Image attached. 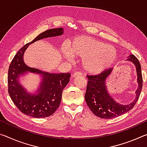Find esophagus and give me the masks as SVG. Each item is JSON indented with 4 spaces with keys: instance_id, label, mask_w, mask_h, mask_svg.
<instances>
[{
    "instance_id": "obj_1",
    "label": "esophagus",
    "mask_w": 147,
    "mask_h": 147,
    "mask_svg": "<svg viewBox=\"0 0 147 147\" xmlns=\"http://www.w3.org/2000/svg\"><path fill=\"white\" fill-rule=\"evenodd\" d=\"M82 75V73H80V72H76L73 74L74 77H76V76H80Z\"/></svg>"
}]
</instances>
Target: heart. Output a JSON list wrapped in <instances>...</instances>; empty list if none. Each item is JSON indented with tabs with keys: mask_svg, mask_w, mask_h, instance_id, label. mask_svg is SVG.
Wrapping results in <instances>:
<instances>
[{
	"mask_svg": "<svg viewBox=\"0 0 147 147\" xmlns=\"http://www.w3.org/2000/svg\"><path fill=\"white\" fill-rule=\"evenodd\" d=\"M62 52L69 60L73 56L82 59V67L86 72L98 74L111 67L115 61L116 52L114 48L89 36L78 37Z\"/></svg>",
	"mask_w": 147,
	"mask_h": 147,
	"instance_id": "b5f03b06",
	"label": "heart"
}]
</instances>
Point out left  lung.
<instances>
[{
	"label": "left lung",
	"instance_id": "8db88e82",
	"mask_svg": "<svg viewBox=\"0 0 147 147\" xmlns=\"http://www.w3.org/2000/svg\"><path fill=\"white\" fill-rule=\"evenodd\" d=\"M127 60L134 63L136 65L139 83V88L136 91V98L134 102L127 105L116 103L107 91L105 80L111 73L113 69H107L97 75L87 76L88 81L85 94L86 102L90 110L97 117L111 119L124 115L134 108L138 101L143 87L141 64L134 55H130Z\"/></svg>",
	"mask_w": 147,
	"mask_h": 147
}]
</instances>
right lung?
<instances>
[{"label": "right lung", "instance_id": "add662e5", "mask_svg": "<svg viewBox=\"0 0 147 147\" xmlns=\"http://www.w3.org/2000/svg\"><path fill=\"white\" fill-rule=\"evenodd\" d=\"M63 28L49 29L39 34L31 42L27 43L16 53L9 66L8 74V94L13 103L25 115L34 118H45L52 115L61 103L62 92L69 82L71 74L49 73L27 67L23 59V53L30 44L48 37L61 35ZM31 71L43 75L41 89L36 95L27 94L17 82L20 74Z\"/></svg>", "mask_w": 147, "mask_h": 147}]
</instances>
